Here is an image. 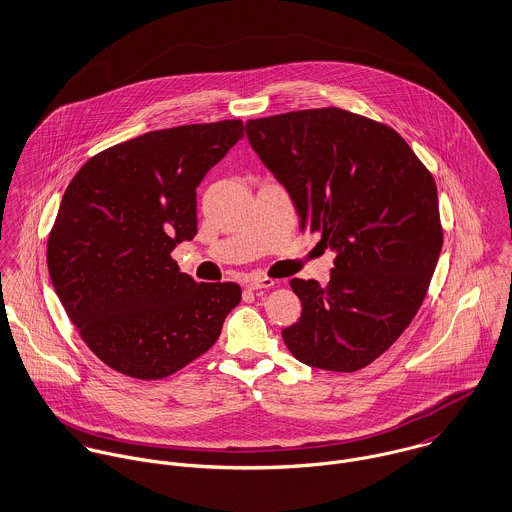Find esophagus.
Masks as SVG:
<instances>
[{
	"label": "esophagus",
	"instance_id": "34e87169",
	"mask_svg": "<svg viewBox=\"0 0 512 512\" xmlns=\"http://www.w3.org/2000/svg\"><path fill=\"white\" fill-rule=\"evenodd\" d=\"M276 282L272 280V278H250L248 282H246V288L250 290V292H254V290H268V288H272Z\"/></svg>",
	"mask_w": 512,
	"mask_h": 512
}]
</instances>
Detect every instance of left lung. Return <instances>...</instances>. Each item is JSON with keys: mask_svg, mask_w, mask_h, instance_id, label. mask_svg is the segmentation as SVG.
<instances>
[{"mask_svg": "<svg viewBox=\"0 0 512 512\" xmlns=\"http://www.w3.org/2000/svg\"><path fill=\"white\" fill-rule=\"evenodd\" d=\"M246 136L292 197L301 230L335 252L325 288L290 282L303 309L284 343L303 365H370L412 323L438 264L432 173L398 132L341 108L248 120Z\"/></svg>", "mask_w": 512, "mask_h": 512, "instance_id": "left-lung-1", "label": "left lung"}]
</instances>
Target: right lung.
Listing matches in <instances>:
<instances>
[{"label": "right lung", "mask_w": 512, "mask_h": 512, "mask_svg": "<svg viewBox=\"0 0 512 512\" xmlns=\"http://www.w3.org/2000/svg\"><path fill=\"white\" fill-rule=\"evenodd\" d=\"M242 136L240 120L149 132L90 157L69 183L47 266L104 365L157 380L217 343L240 286L199 284L171 252L197 234V187Z\"/></svg>", "instance_id": "obj_1"}]
</instances>
